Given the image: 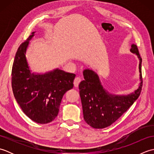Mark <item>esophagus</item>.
<instances>
[{"mask_svg":"<svg viewBox=\"0 0 154 154\" xmlns=\"http://www.w3.org/2000/svg\"><path fill=\"white\" fill-rule=\"evenodd\" d=\"M81 81V79L80 77H75L74 81H73V84H74V86L75 87H77L79 86V84L80 83V82Z\"/></svg>","mask_w":154,"mask_h":154,"instance_id":"esophagus-1","label":"esophagus"}]
</instances>
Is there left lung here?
Returning <instances> with one entry per match:
<instances>
[{
	"label": "left lung",
	"instance_id": "left-lung-1",
	"mask_svg": "<svg viewBox=\"0 0 154 154\" xmlns=\"http://www.w3.org/2000/svg\"><path fill=\"white\" fill-rule=\"evenodd\" d=\"M130 52L139 60L140 81L138 88L128 94H114L103 86L95 71L90 69L83 70L85 80L79 85L83 118L94 128H104L110 126L122 115L138 99L142 87V58L136 45L132 44Z\"/></svg>",
	"mask_w": 154,
	"mask_h": 154
}]
</instances>
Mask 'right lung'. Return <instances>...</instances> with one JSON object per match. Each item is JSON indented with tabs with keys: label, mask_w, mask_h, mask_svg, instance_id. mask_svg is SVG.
I'll return each instance as SVG.
<instances>
[{
	"label": "right lung",
	"mask_w": 154,
	"mask_h": 154,
	"mask_svg": "<svg viewBox=\"0 0 154 154\" xmlns=\"http://www.w3.org/2000/svg\"><path fill=\"white\" fill-rule=\"evenodd\" d=\"M33 32L20 45L12 69V87L23 112L39 124H47L57 116L64 94L73 87L75 75L55 69L45 73L32 72L26 57Z\"/></svg>",
	"instance_id": "right-lung-1"
}]
</instances>
